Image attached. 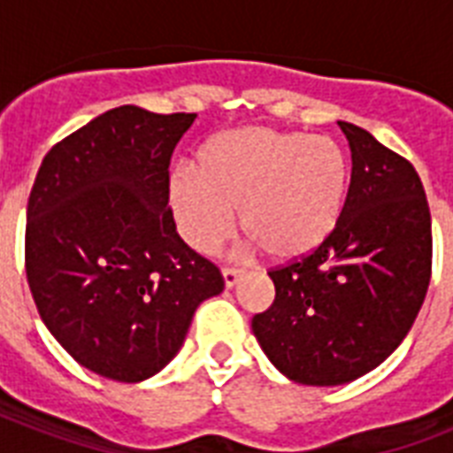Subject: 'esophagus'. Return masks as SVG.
Listing matches in <instances>:
<instances>
[{"label": "esophagus", "mask_w": 453, "mask_h": 453, "mask_svg": "<svg viewBox=\"0 0 453 453\" xmlns=\"http://www.w3.org/2000/svg\"><path fill=\"white\" fill-rule=\"evenodd\" d=\"M242 270L237 268H223V282H226V289H233L234 284L240 282Z\"/></svg>", "instance_id": "1"}]
</instances>
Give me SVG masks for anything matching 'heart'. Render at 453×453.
Listing matches in <instances>:
<instances>
[{
  "label": "heart",
  "mask_w": 453,
  "mask_h": 453,
  "mask_svg": "<svg viewBox=\"0 0 453 453\" xmlns=\"http://www.w3.org/2000/svg\"><path fill=\"white\" fill-rule=\"evenodd\" d=\"M350 159L329 136L244 127L216 134L176 171L169 202L178 233L211 254L240 226L270 258L301 261L322 247L343 216Z\"/></svg>",
  "instance_id": "1"
}]
</instances>
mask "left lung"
<instances>
[{
    "label": "left lung",
    "instance_id": "left-lung-1",
    "mask_svg": "<svg viewBox=\"0 0 453 453\" xmlns=\"http://www.w3.org/2000/svg\"><path fill=\"white\" fill-rule=\"evenodd\" d=\"M352 173L343 216L322 247L270 270L275 301L251 329L301 386H343L404 341L430 284V209L416 169L369 131L338 122Z\"/></svg>",
    "mask_w": 453,
    "mask_h": 453
}]
</instances>
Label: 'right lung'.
<instances>
[{"instance_id": "1", "label": "right lung", "mask_w": 453, "mask_h": 453, "mask_svg": "<svg viewBox=\"0 0 453 453\" xmlns=\"http://www.w3.org/2000/svg\"><path fill=\"white\" fill-rule=\"evenodd\" d=\"M197 115L108 110L53 145L25 227L42 322L88 372L141 383L176 357L219 268L176 233L169 162Z\"/></svg>"}]
</instances>
